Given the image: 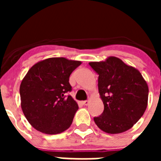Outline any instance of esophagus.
<instances>
[{
  "label": "esophagus",
  "mask_w": 161,
  "mask_h": 161,
  "mask_svg": "<svg viewBox=\"0 0 161 161\" xmlns=\"http://www.w3.org/2000/svg\"><path fill=\"white\" fill-rule=\"evenodd\" d=\"M89 100H87V101H83V102H82V104H83V105H85V106H88V105H89Z\"/></svg>",
  "instance_id": "obj_1"
}]
</instances>
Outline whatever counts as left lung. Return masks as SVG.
Segmentation results:
<instances>
[{
    "mask_svg": "<svg viewBox=\"0 0 161 161\" xmlns=\"http://www.w3.org/2000/svg\"><path fill=\"white\" fill-rule=\"evenodd\" d=\"M89 64L99 75L98 92L104 104L102 114L93 119L96 125L108 134L130 129L147 109L148 86L144 78L115 56Z\"/></svg>",
    "mask_w": 161,
    "mask_h": 161,
    "instance_id": "8db88e82",
    "label": "left lung"
}]
</instances>
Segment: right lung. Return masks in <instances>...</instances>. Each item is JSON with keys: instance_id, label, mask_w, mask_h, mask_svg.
Segmentation results:
<instances>
[{"instance_id": "add662e5", "label": "right lung", "mask_w": 161, "mask_h": 161, "mask_svg": "<svg viewBox=\"0 0 161 161\" xmlns=\"http://www.w3.org/2000/svg\"><path fill=\"white\" fill-rule=\"evenodd\" d=\"M81 62L53 57L33 65L20 85L21 107L38 131L55 135L70 127L78 105L72 96L69 76Z\"/></svg>"}]
</instances>
